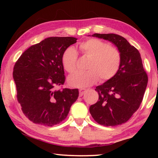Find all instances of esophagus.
Instances as JSON below:
<instances>
[{
    "label": "esophagus",
    "instance_id": "obj_1",
    "mask_svg": "<svg viewBox=\"0 0 158 158\" xmlns=\"http://www.w3.org/2000/svg\"><path fill=\"white\" fill-rule=\"evenodd\" d=\"M85 91L86 89H85V88H81V89L79 90V96H82L84 94H85Z\"/></svg>",
    "mask_w": 158,
    "mask_h": 158
}]
</instances>
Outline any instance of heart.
I'll return each mask as SVG.
<instances>
[{"label": "heart", "instance_id": "obj_1", "mask_svg": "<svg viewBox=\"0 0 158 158\" xmlns=\"http://www.w3.org/2000/svg\"><path fill=\"white\" fill-rule=\"evenodd\" d=\"M81 54L89 57L85 72H78L69 76V85L73 87L86 88L98 81H106L115 75L120 68L122 54L117 47L96 38H92L81 43ZM77 52L73 47H68L63 52L62 62L67 72L72 73L77 68Z\"/></svg>", "mask_w": 158, "mask_h": 158}]
</instances>
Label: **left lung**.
Segmentation results:
<instances>
[{
  "mask_svg": "<svg viewBox=\"0 0 158 158\" xmlns=\"http://www.w3.org/2000/svg\"><path fill=\"white\" fill-rule=\"evenodd\" d=\"M95 37L109 41L119 49L122 62L117 73L95 90L98 101L90 106L98 124L115 127L127 122L139 109L148 85L139 51L126 39L115 34H94Z\"/></svg>",
  "mask_w": 158,
  "mask_h": 158,
  "instance_id": "1",
  "label": "left lung"
}]
</instances>
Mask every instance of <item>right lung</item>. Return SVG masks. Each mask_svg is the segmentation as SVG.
Instances as JSON below:
<instances>
[{"instance_id":"add662e5","label":"right lung","mask_w":158,"mask_h":158,"mask_svg":"<svg viewBox=\"0 0 158 158\" xmlns=\"http://www.w3.org/2000/svg\"><path fill=\"white\" fill-rule=\"evenodd\" d=\"M76 40L71 36L44 39L27 49L15 64L17 100L32 122L47 127L60 124L77 99L78 89H56L65 81L62 55Z\"/></svg>"}]
</instances>
